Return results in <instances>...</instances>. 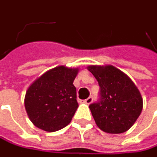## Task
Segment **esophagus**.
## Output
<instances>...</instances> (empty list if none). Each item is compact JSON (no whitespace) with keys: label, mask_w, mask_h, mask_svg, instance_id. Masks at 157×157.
<instances>
[{"label":"esophagus","mask_w":157,"mask_h":157,"mask_svg":"<svg viewBox=\"0 0 157 157\" xmlns=\"http://www.w3.org/2000/svg\"><path fill=\"white\" fill-rule=\"evenodd\" d=\"M92 100H93V98H92V97H89L87 98L85 100H83V102L85 103V104H87V105H90L91 102H92Z\"/></svg>","instance_id":"esophagus-1"}]
</instances>
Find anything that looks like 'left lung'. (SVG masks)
I'll list each match as a JSON object with an SVG mask.
<instances>
[{
    "label": "left lung",
    "mask_w": 157,
    "mask_h": 157,
    "mask_svg": "<svg viewBox=\"0 0 157 157\" xmlns=\"http://www.w3.org/2000/svg\"><path fill=\"white\" fill-rule=\"evenodd\" d=\"M100 87L99 100L89 107L98 127L107 133L128 131L143 108L141 94L131 78L113 66H89Z\"/></svg>",
    "instance_id": "obj_1"
}]
</instances>
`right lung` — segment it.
<instances>
[{
  "instance_id": "obj_1",
  "label": "right lung",
  "mask_w": 157,
  "mask_h": 157,
  "mask_svg": "<svg viewBox=\"0 0 157 157\" xmlns=\"http://www.w3.org/2000/svg\"><path fill=\"white\" fill-rule=\"evenodd\" d=\"M78 68L59 66L47 71L27 89L25 107L33 124L45 132H57L69 124L78 103L73 84Z\"/></svg>"
}]
</instances>
